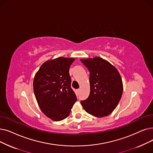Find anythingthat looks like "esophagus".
<instances>
[{
  "label": "esophagus",
  "mask_w": 153,
  "mask_h": 153,
  "mask_svg": "<svg viewBox=\"0 0 153 153\" xmlns=\"http://www.w3.org/2000/svg\"><path fill=\"white\" fill-rule=\"evenodd\" d=\"M80 91H81V89H77V91H78V92H80Z\"/></svg>",
  "instance_id": "34e87169"
}]
</instances>
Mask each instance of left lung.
I'll return each instance as SVG.
<instances>
[{
  "label": "left lung",
  "instance_id": "left-lung-1",
  "mask_svg": "<svg viewBox=\"0 0 153 153\" xmlns=\"http://www.w3.org/2000/svg\"><path fill=\"white\" fill-rule=\"evenodd\" d=\"M90 72V94L81 102L88 113L97 117L107 116L113 111L121 98L123 85L117 69L99 57L81 59Z\"/></svg>",
  "mask_w": 153,
  "mask_h": 153
}]
</instances>
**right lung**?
<instances>
[{"instance_id": "right-lung-1", "label": "right lung", "mask_w": 153, "mask_h": 153, "mask_svg": "<svg viewBox=\"0 0 153 153\" xmlns=\"http://www.w3.org/2000/svg\"><path fill=\"white\" fill-rule=\"evenodd\" d=\"M74 58L60 57L45 61L36 72L33 88L43 113L54 121L67 117L77 97L71 87L69 68Z\"/></svg>"}]
</instances>
